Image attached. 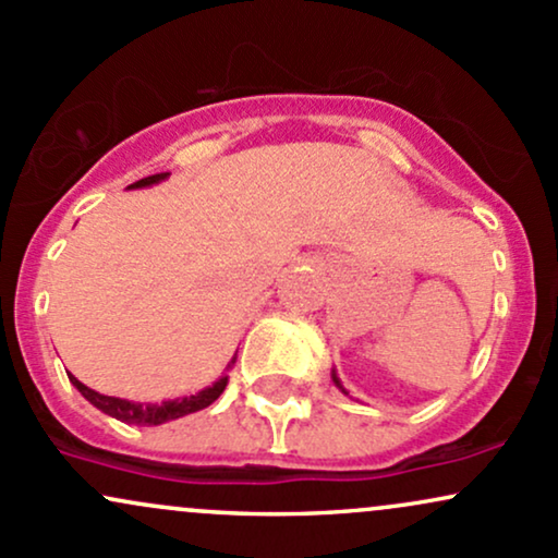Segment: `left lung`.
Returning <instances> with one entry per match:
<instances>
[{"instance_id": "1", "label": "left lung", "mask_w": 558, "mask_h": 558, "mask_svg": "<svg viewBox=\"0 0 558 558\" xmlns=\"http://www.w3.org/2000/svg\"><path fill=\"white\" fill-rule=\"evenodd\" d=\"M332 383H336V386L343 390V386H341V380H338V375H336V373H332ZM343 393H345V390H343Z\"/></svg>"}]
</instances>
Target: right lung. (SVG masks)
<instances>
[{"instance_id": "right-lung-1", "label": "right lung", "mask_w": 558, "mask_h": 558, "mask_svg": "<svg viewBox=\"0 0 558 558\" xmlns=\"http://www.w3.org/2000/svg\"><path fill=\"white\" fill-rule=\"evenodd\" d=\"M168 175H170V172H157V175L141 178V181L131 183L128 189H146V185H155L159 181H165ZM233 364H235V356L228 362L226 369H233ZM68 377H70V383H73V386L81 390L83 399L92 401L96 409H101V412L110 414V417L120 420V422H128V425H162V422L185 417V414H194V412H198V409H207L209 403L220 399V393L228 386V375H222L220 380L213 383L209 388L198 390L196 396H183V399L162 401V403H136V401L114 399V396L96 393V390L83 386L78 377H73V375H68Z\"/></svg>"}]
</instances>
